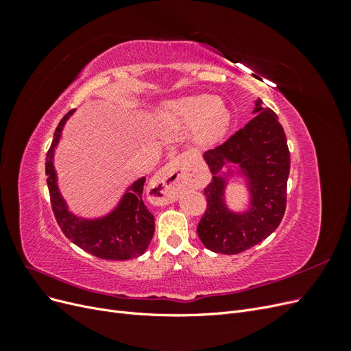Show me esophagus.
I'll use <instances>...</instances> for the list:
<instances>
[{"instance_id":"34e87169","label":"esophagus","mask_w":351,"mask_h":351,"mask_svg":"<svg viewBox=\"0 0 351 351\" xmlns=\"http://www.w3.org/2000/svg\"><path fill=\"white\" fill-rule=\"evenodd\" d=\"M200 184L199 174L190 169L183 159H173L154 178V187H156L158 204L167 205L174 202L180 190L186 187H196Z\"/></svg>"}]
</instances>
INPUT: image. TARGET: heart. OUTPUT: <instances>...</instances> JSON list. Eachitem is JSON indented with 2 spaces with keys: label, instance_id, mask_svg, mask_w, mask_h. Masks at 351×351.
Listing matches in <instances>:
<instances>
[{
  "label": "heart",
  "instance_id": "b5f03b06",
  "mask_svg": "<svg viewBox=\"0 0 351 351\" xmlns=\"http://www.w3.org/2000/svg\"><path fill=\"white\" fill-rule=\"evenodd\" d=\"M162 117L178 129L192 125L193 139L202 146L219 142L231 121L226 102L209 95H193L168 102L162 110Z\"/></svg>",
  "mask_w": 351,
  "mask_h": 351
}]
</instances>
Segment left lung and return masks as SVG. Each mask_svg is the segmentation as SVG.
Instances as JSON below:
<instances>
[{"instance_id": "8db88e82", "label": "left lung", "mask_w": 351, "mask_h": 351, "mask_svg": "<svg viewBox=\"0 0 351 351\" xmlns=\"http://www.w3.org/2000/svg\"><path fill=\"white\" fill-rule=\"evenodd\" d=\"M253 114L227 142L204 154L212 182L204 190L208 205L197 236L215 253L236 254L256 246L277 230L285 212L290 174L285 133L277 114L262 107L261 99L254 102ZM227 163L239 165V173L248 180L251 205L244 213H232L225 205L226 176L220 171Z\"/></svg>"}]
</instances>
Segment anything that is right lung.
<instances>
[{
  "label": "right lung",
  "instance_id": "add662e5",
  "mask_svg": "<svg viewBox=\"0 0 351 351\" xmlns=\"http://www.w3.org/2000/svg\"><path fill=\"white\" fill-rule=\"evenodd\" d=\"M73 112L74 110L69 111L58 123L45 162L51 206L58 226L69 240L97 258L125 261L141 256L149 246L155 231L154 215L142 199L145 177L136 180L125 190L117 208L102 218L88 219L71 214L60 193L54 168V151L64 124Z\"/></svg>",
  "mask_w": 351,
  "mask_h": 351
}]
</instances>
